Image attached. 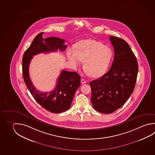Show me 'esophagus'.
Listing matches in <instances>:
<instances>
[{
    "label": "esophagus",
    "mask_w": 155,
    "mask_h": 155,
    "mask_svg": "<svg viewBox=\"0 0 155 155\" xmlns=\"http://www.w3.org/2000/svg\"><path fill=\"white\" fill-rule=\"evenodd\" d=\"M81 82L82 84H86L87 82V81L85 79L82 78L81 79Z\"/></svg>",
    "instance_id": "34e87169"
}]
</instances>
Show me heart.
Returning a JSON list of instances; mask_svg holds the SVG:
<instances>
[{
    "label": "heart",
    "instance_id": "b5f03b06",
    "mask_svg": "<svg viewBox=\"0 0 155 155\" xmlns=\"http://www.w3.org/2000/svg\"><path fill=\"white\" fill-rule=\"evenodd\" d=\"M69 61L75 66L84 62V69L89 76H101L107 69L112 57L109 48L101 42L92 39L82 40L76 45L75 51L69 50Z\"/></svg>",
    "mask_w": 155,
    "mask_h": 155
}]
</instances>
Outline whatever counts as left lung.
<instances>
[{"label":"left lung","mask_w":155,"mask_h":155,"mask_svg":"<svg viewBox=\"0 0 155 155\" xmlns=\"http://www.w3.org/2000/svg\"><path fill=\"white\" fill-rule=\"evenodd\" d=\"M115 56L110 70L99 79L90 82L93 107L110 114L121 107L132 93L138 75L135 55L126 41L111 36Z\"/></svg>","instance_id":"8db88e82"}]
</instances>
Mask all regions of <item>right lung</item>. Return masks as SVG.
Returning <instances> with one entry per match:
<instances>
[{
  "instance_id": "add662e5",
  "label": "right lung",
  "mask_w": 155,
  "mask_h": 155,
  "mask_svg": "<svg viewBox=\"0 0 155 155\" xmlns=\"http://www.w3.org/2000/svg\"><path fill=\"white\" fill-rule=\"evenodd\" d=\"M43 33L35 37L31 45L24 53L22 59L23 77L27 87L39 104L46 110L53 113H61L71 107L74 96L80 86V76L76 72L63 70L57 79L56 86L50 92L37 90L32 84L29 74V66L34 55L64 51L67 47L65 40L57 37L42 38Z\"/></svg>"
}]
</instances>
